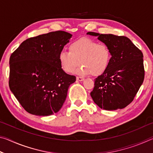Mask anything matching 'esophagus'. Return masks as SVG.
<instances>
[{
    "instance_id": "1",
    "label": "esophagus",
    "mask_w": 153,
    "mask_h": 153,
    "mask_svg": "<svg viewBox=\"0 0 153 153\" xmlns=\"http://www.w3.org/2000/svg\"><path fill=\"white\" fill-rule=\"evenodd\" d=\"M76 79H77V81H79V82L84 81V77H78V76H77V77H76Z\"/></svg>"
}]
</instances>
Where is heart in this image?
Instances as JSON below:
<instances>
[{"instance_id": "b5f03b06", "label": "heart", "mask_w": 153, "mask_h": 153, "mask_svg": "<svg viewBox=\"0 0 153 153\" xmlns=\"http://www.w3.org/2000/svg\"><path fill=\"white\" fill-rule=\"evenodd\" d=\"M58 59L62 69L67 73H73L79 64L82 66L76 73L82 76L91 74L98 76L104 74L111 61V52L105 44L88 38H82L69 46V51H62Z\"/></svg>"}]
</instances>
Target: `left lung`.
<instances>
[{
    "label": "left lung",
    "instance_id": "1",
    "mask_svg": "<svg viewBox=\"0 0 153 153\" xmlns=\"http://www.w3.org/2000/svg\"><path fill=\"white\" fill-rule=\"evenodd\" d=\"M87 34L98 36L111 52L109 66L94 79L90 96L96 104L105 110L125 108L132 102L143 83V54L126 36L92 32Z\"/></svg>",
    "mask_w": 153,
    "mask_h": 153
}]
</instances>
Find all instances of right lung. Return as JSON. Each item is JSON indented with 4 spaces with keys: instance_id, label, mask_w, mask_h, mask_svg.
<instances>
[{
    "instance_id": "add662e5",
    "label": "right lung",
    "mask_w": 153,
    "mask_h": 153,
    "mask_svg": "<svg viewBox=\"0 0 153 153\" xmlns=\"http://www.w3.org/2000/svg\"><path fill=\"white\" fill-rule=\"evenodd\" d=\"M71 36L56 31L28 38L10 56V90L29 113L48 116L63 106L76 77L62 69L58 55Z\"/></svg>"
}]
</instances>
